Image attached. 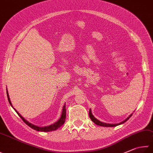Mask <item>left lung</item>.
Wrapping results in <instances>:
<instances>
[{"mask_svg":"<svg viewBox=\"0 0 153 153\" xmlns=\"http://www.w3.org/2000/svg\"><path fill=\"white\" fill-rule=\"evenodd\" d=\"M132 114H131V115H129V116L127 118H126V119L125 120H123V122L120 123H118V124H108V123L100 122V120L97 119L96 118H95L93 116V114H92L91 109H90V110H89V117H90V119L92 120V121H93L94 123H95L97 125H99V126H106V127H113V126H118V125H121V124L125 123L126 121H127V120L129 119V118H131V117L132 116Z\"/></svg>","mask_w":153,"mask_h":153,"instance_id":"obj_1","label":"left lung"}]
</instances>
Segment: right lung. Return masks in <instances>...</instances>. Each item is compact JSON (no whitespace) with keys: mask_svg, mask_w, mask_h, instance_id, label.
Masks as SVG:
<instances>
[{"mask_svg":"<svg viewBox=\"0 0 153 153\" xmlns=\"http://www.w3.org/2000/svg\"><path fill=\"white\" fill-rule=\"evenodd\" d=\"M7 97H8V102H9L10 105H11V106L13 108V106L12 105V103H11V101L10 100V98H9V95H8V91L7 90ZM14 110L16 112V113L19 114V116L21 118V119L24 121L26 124L28 126H29L31 128L34 129V130H36L37 131H41V132H50V131H55L56 129H58L59 127H60L63 124L65 123V119H66V105L65 104V105L63 106L62 107V114H61V116H60V119L57 120L56 122L54 123L53 125H51L49 126H44V127H40V126H36L34 125H33V124L29 123L28 121H27V120H25V119H24L21 114L19 113V112H17L16 110L14 108Z\"/></svg>","mask_w":153,"mask_h":153,"instance_id":"add662e5","label":"right lung"}]
</instances>
